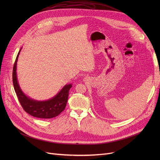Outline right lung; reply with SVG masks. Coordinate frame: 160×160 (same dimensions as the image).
Masks as SVG:
<instances>
[{
    "label": "right lung",
    "mask_w": 160,
    "mask_h": 160,
    "mask_svg": "<svg viewBox=\"0 0 160 160\" xmlns=\"http://www.w3.org/2000/svg\"><path fill=\"white\" fill-rule=\"evenodd\" d=\"M21 49L17 55L14 64L12 82L16 94L21 106L27 112L36 118L48 119L57 117L66 107L69 95V90L72 88V85H66L58 94L47 101H38L27 96L20 88L16 74L17 61Z\"/></svg>",
    "instance_id": "add662e5"
}]
</instances>
